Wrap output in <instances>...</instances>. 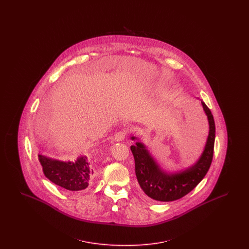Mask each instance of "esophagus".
<instances>
[{
	"label": "esophagus",
	"instance_id": "34e87169",
	"mask_svg": "<svg viewBox=\"0 0 249 249\" xmlns=\"http://www.w3.org/2000/svg\"><path fill=\"white\" fill-rule=\"evenodd\" d=\"M127 136V132L125 130H120L119 132H117L115 135H114V140L116 142H120L122 140L125 139V137Z\"/></svg>",
	"mask_w": 249,
	"mask_h": 249
}]
</instances>
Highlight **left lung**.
I'll list each match as a JSON object with an SVG mask.
<instances>
[{"label": "left lung", "instance_id": "left-lung-1", "mask_svg": "<svg viewBox=\"0 0 249 249\" xmlns=\"http://www.w3.org/2000/svg\"><path fill=\"white\" fill-rule=\"evenodd\" d=\"M201 106L208 119L209 133L201 157L193 165L177 173H168L157 162L142 142H136L130 146L138 183L144 194L155 201H176L184 197L201 182L210 168L213 160L215 126L210 109L202 101ZM130 139L137 138L131 136Z\"/></svg>", "mask_w": 249, "mask_h": 249}]
</instances>
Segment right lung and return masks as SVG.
Segmentation results:
<instances>
[{
	"instance_id": "right-lung-1",
	"label": "right lung",
	"mask_w": 249,
	"mask_h": 249,
	"mask_svg": "<svg viewBox=\"0 0 249 249\" xmlns=\"http://www.w3.org/2000/svg\"><path fill=\"white\" fill-rule=\"evenodd\" d=\"M44 175L51 182L71 191L85 190L93 178V170L86 156L78 157L74 161H62L44 155H38Z\"/></svg>"
}]
</instances>
